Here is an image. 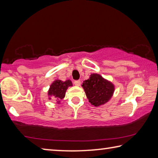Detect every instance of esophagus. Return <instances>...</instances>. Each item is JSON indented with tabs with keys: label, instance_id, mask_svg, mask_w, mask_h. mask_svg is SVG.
Instances as JSON below:
<instances>
[{
	"label": "esophagus",
	"instance_id": "esophagus-1",
	"mask_svg": "<svg viewBox=\"0 0 158 158\" xmlns=\"http://www.w3.org/2000/svg\"><path fill=\"white\" fill-rule=\"evenodd\" d=\"M74 84L75 85H77V86H79V85H81V81H80V80H75V81H74Z\"/></svg>",
	"mask_w": 158,
	"mask_h": 158
}]
</instances>
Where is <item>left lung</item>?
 I'll use <instances>...</instances> for the list:
<instances>
[{
    "label": "left lung",
    "instance_id": "obj_1",
    "mask_svg": "<svg viewBox=\"0 0 158 158\" xmlns=\"http://www.w3.org/2000/svg\"><path fill=\"white\" fill-rule=\"evenodd\" d=\"M87 98L95 106L103 105L113 94L114 85L98 74H93L82 85Z\"/></svg>",
    "mask_w": 158,
    "mask_h": 158
}]
</instances>
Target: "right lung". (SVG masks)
Segmentation results:
<instances>
[{
  "label": "right lung",
  "mask_w": 158,
  "mask_h": 158,
  "mask_svg": "<svg viewBox=\"0 0 158 158\" xmlns=\"http://www.w3.org/2000/svg\"><path fill=\"white\" fill-rule=\"evenodd\" d=\"M71 85H73V84L69 80H67L65 81H62L61 80H56L51 85L49 90V96H53L59 102L60 100H62L65 97L68 87Z\"/></svg>",
  "instance_id": "1"
}]
</instances>
